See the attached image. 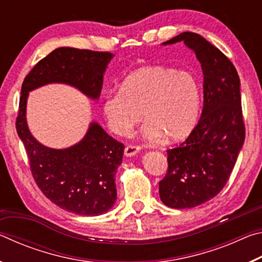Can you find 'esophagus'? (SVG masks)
<instances>
[{
  "label": "esophagus",
  "instance_id": "esophagus-1",
  "mask_svg": "<svg viewBox=\"0 0 262 262\" xmlns=\"http://www.w3.org/2000/svg\"><path fill=\"white\" fill-rule=\"evenodd\" d=\"M141 148L137 147V145H127L125 148V156L127 157H133L140 152Z\"/></svg>",
  "mask_w": 262,
  "mask_h": 262
}]
</instances>
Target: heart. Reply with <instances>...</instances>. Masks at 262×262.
<instances>
[{"instance_id":"b5f03b06","label":"heart","mask_w":262,"mask_h":262,"mask_svg":"<svg viewBox=\"0 0 262 262\" xmlns=\"http://www.w3.org/2000/svg\"><path fill=\"white\" fill-rule=\"evenodd\" d=\"M201 107L199 83L186 72L164 66L133 70L120 83V91L108 92L101 113L108 129L126 135L142 118L148 139L164 136L168 142L187 137L196 126Z\"/></svg>"}]
</instances>
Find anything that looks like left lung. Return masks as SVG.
<instances>
[{"label":"left lung","mask_w":262,"mask_h":262,"mask_svg":"<svg viewBox=\"0 0 262 262\" xmlns=\"http://www.w3.org/2000/svg\"><path fill=\"white\" fill-rule=\"evenodd\" d=\"M183 41L203 73V108L187 140L167 150V173L159 196L167 207L194 208L219 194L231 174L245 141L241 79L234 66L202 35L183 32L163 46Z\"/></svg>","instance_id":"obj_1"}]
</instances>
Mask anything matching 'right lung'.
Returning <instances> with one entry per match:
<instances>
[{
    "instance_id": "add662e5",
    "label": "right lung",
    "mask_w": 262,
    "mask_h": 262,
    "mask_svg": "<svg viewBox=\"0 0 262 262\" xmlns=\"http://www.w3.org/2000/svg\"><path fill=\"white\" fill-rule=\"evenodd\" d=\"M113 56L108 52L56 48L34 66L21 85L16 129L33 178L47 199L77 215L98 216L112 209L117 201L115 173L122 163L125 145L92 121L83 139L72 147H46L31 134L26 105L31 91L54 83L67 84L91 100H98Z\"/></svg>"
}]
</instances>
